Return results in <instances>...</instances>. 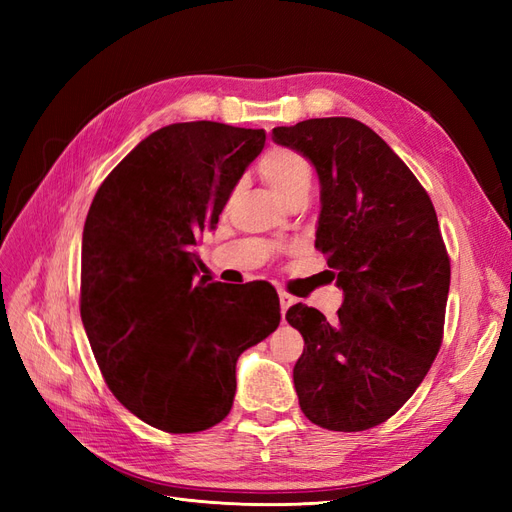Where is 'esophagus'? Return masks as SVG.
I'll return each mask as SVG.
<instances>
[{
	"label": "esophagus",
	"mask_w": 512,
	"mask_h": 512,
	"mask_svg": "<svg viewBox=\"0 0 512 512\" xmlns=\"http://www.w3.org/2000/svg\"><path fill=\"white\" fill-rule=\"evenodd\" d=\"M294 303H297V299H294L292 294H288V292L280 290V305H282V314H286V309H288L290 305H294Z\"/></svg>",
	"instance_id": "34e87169"
}]
</instances>
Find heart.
<instances>
[{"label":"heart","mask_w":512,"mask_h":512,"mask_svg":"<svg viewBox=\"0 0 512 512\" xmlns=\"http://www.w3.org/2000/svg\"><path fill=\"white\" fill-rule=\"evenodd\" d=\"M258 175L286 207L307 200L314 185L312 162L290 147L269 149L258 160Z\"/></svg>","instance_id":"b5f03b06"}]
</instances>
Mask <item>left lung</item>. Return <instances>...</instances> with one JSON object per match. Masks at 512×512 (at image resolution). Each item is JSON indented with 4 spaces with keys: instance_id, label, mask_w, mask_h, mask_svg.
<instances>
[{
    "instance_id": "8db88e82",
    "label": "left lung",
    "mask_w": 512,
    "mask_h": 512,
    "mask_svg": "<svg viewBox=\"0 0 512 512\" xmlns=\"http://www.w3.org/2000/svg\"><path fill=\"white\" fill-rule=\"evenodd\" d=\"M273 141L316 166V247L344 290L333 322L303 303L286 314L305 342L292 369L299 406L331 431L376 427L412 397L442 346L451 258L436 209L361 121L307 119L273 128Z\"/></svg>"
}]
</instances>
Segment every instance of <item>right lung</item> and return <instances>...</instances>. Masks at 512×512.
<instances>
[{
  "mask_svg": "<svg viewBox=\"0 0 512 512\" xmlns=\"http://www.w3.org/2000/svg\"><path fill=\"white\" fill-rule=\"evenodd\" d=\"M265 130L218 121L149 134L98 188L81 250V318L123 408L168 433L224 421L241 352L280 324L275 288L194 284L213 230Z\"/></svg>",
  "mask_w": 512,
  "mask_h": 512,
  "instance_id": "add662e5",
  "label": "right lung"
}]
</instances>
